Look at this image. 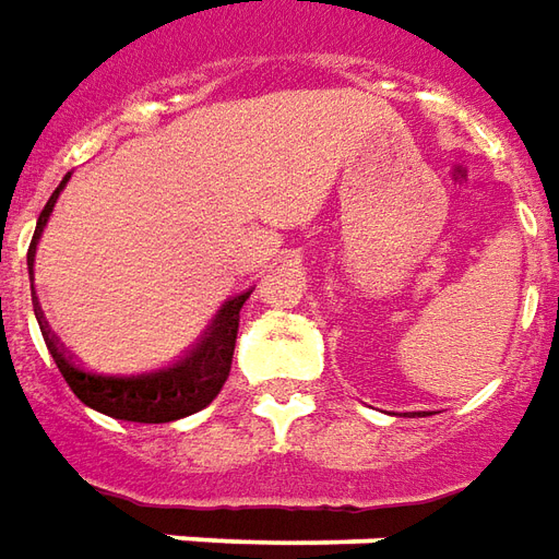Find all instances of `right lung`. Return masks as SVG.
Segmentation results:
<instances>
[{"instance_id": "add662e5", "label": "right lung", "mask_w": 559, "mask_h": 559, "mask_svg": "<svg viewBox=\"0 0 559 559\" xmlns=\"http://www.w3.org/2000/svg\"><path fill=\"white\" fill-rule=\"evenodd\" d=\"M69 177L71 174L62 177V183L57 186V192L50 195L41 216H38L33 247H29V264H33L35 240L45 231L47 219L53 213V204H57L62 186L69 183ZM249 292L225 300L223 310L216 312V319L207 324V331L201 334V340L186 352L183 358H177V361L168 364V367H159V370H146V373H102V370H93V367H83L59 346L57 336L50 334L45 312L35 310V316H38V324H41L47 349L53 355L62 379L74 391V397L86 403L90 409L110 415V418H120V421L165 425V421H177V418H186V415L204 409L223 391L225 379L231 373L240 310H243Z\"/></svg>"}]
</instances>
